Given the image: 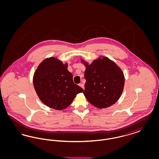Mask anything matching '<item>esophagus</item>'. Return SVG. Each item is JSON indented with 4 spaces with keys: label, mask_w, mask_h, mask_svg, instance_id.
I'll return each mask as SVG.
<instances>
[{
    "label": "esophagus",
    "mask_w": 159,
    "mask_h": 159,
    "mask_svg": "<svg viewBox=\"0 0 159 159\" xmlns=\"http://www.w3.org/2000/svg\"><path fill=\"white\" fill-rule=\"evenodd\" d=\"M79 85L82 89H84V84H83V83H80V84H79Z\"/></svg>",
    "instance_id": "obj_1"
}]
</instances>
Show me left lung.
I'll return each instance as SVG.
<instances>
[{
	"mask_svg": "<svg viewBox=\"0 0 159 159\" xmlns=\"http://www.w3.org/2000/svg\"><path fill=\"white\" fill-rule=\"evenodd\" d=\"M84 62V61H83ZM84 91L88 101L99 108L112 106L121 95L125 84L123 73L113 61L100 58L88 65L84 62Z\"/></svg>",
	"mask_w": 159,
	"mask_h": 159,
	"instance_id": "obj_1",
	"label": "left lung"
}]
</instances>
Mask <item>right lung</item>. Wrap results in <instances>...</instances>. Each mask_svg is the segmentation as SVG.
Here are the masks:
<instances>
[{
  "label": "right lung",
  "mask_w": 159,
  "mask_h": 159,
  "mask_svg": "<svg viewBox=\"0 0 159 159\" xmlns=\"http://www.w3.org/2000/svg\"><path fill=\"white\" fill-rule=\"evenodd\" d=\"M38 97L46 106L61 110L70 106L83 89L74 83L67 64L52 57L43 61L33 77Z\"/></svg>",
  "instance_id": "right-lung-1"
}]
</instances>
